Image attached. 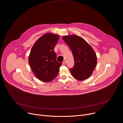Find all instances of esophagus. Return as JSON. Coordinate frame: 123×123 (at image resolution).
I'll use <instances>...</instances> for the list:
<instances>
[{
	"label": "esophagus",
	"mask_w": 123,
	"mask_h": 123,
	"mask_svg": "<svg viewBox=\"0 0 123 123\" xmlns=\"http://www.w3.org/2000/svg\"><path fill=\"white\" fill-rule=\"evenodd\" d=\"M63 65H66V61H64L63 62Z\"/></svg>",
	"instance_id": "1"
}]
</instances>
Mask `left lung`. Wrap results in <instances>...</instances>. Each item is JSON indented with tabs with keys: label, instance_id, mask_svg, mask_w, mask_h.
Segmentation results:
<instances>
[{
	"label": "left lung",
	"instance_id": "8db88e82",
	"mask_svg": "<svg viewBox=\"0 0 123 123\" xmlns=\"http://www.w3.org/2000/svg\"><path fill=\"white\" fill-rule=\"evenodd\" d=\"M63 39L73 54L74 65L70 68L73 77L80 80L89 78L97 63V55L93 48L84 38L77 35L65 36Z\"/></svg>",
	"mask_w": 123,
	"mask_h": 123
}]
</instances>
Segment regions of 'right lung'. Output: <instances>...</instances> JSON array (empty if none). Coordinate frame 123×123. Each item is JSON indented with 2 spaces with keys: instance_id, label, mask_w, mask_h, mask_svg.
Returning a JSON list of instances; mask_svg holds the SVG:
<instances>
[{
  "instance_id": "1",
  "label": "right lung",
  "mask_w": 123,
  "mask_h": 123,
  "mask_svg": "<svg viewBox=\"0 0 123 123\" xmlns=\"http://www.w3.org/2000/svg\"><path fill=\"white\" fill-rule=\"evenodd\" d=\"M59 36L47 33L39 37L33 46L28 62L36 77L45 82H50L55 78L62 63L56 61L54 49L59 39Z\"/></svg>"
}]
</instances>
